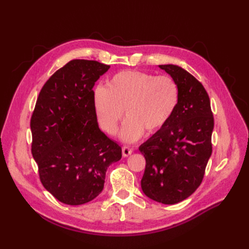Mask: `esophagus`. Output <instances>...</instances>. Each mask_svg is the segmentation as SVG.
Instances as JSON below:
<instances>
[{"label": "esophagus", "instance_id": "obj_1", "mask_svg": "<svg viewBox=\"0 0 249 249\" xmlns=\"http://www.w3.org/2000/svg\"><path fill=\"white\" fill-rule=\"evenodd\" d=\"M133 153V149L129 146H124L123 147V156L124 157H129Z\"/></svg>", "mask_w": 249, "mask_h": 249}]
</instances>
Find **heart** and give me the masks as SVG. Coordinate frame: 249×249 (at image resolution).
<instances>
[{"label":"heart","instance_id":"b5f03b06","mask_svg":"<svg viewBox=\"0 0 249 249\" xmlns=\"http://www.w3.org/2000/svg\"><path fill=\"white\" fill-rule=\"evenodd\" d=\"M179 88L169 76L157 77L139 71L115 73L107 87L94 90L93 103L102 129L115 135L124 115L120 137L125 142L138 140L144 131L154 134L166 125L178 108Z\"/></svg>","mask_w":249,"mask_h":249}]
</instances>
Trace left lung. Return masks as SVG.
<instances>
[{
  "mask_svg": "<svg viewBox=\"0 0 249 249\" xmlns=\"http://www.w3.org/2000/svg\"><path fill=\"white\" fill-rule=\"evenodd\" d=\"M159 67L178 83L179 102L170 122L139 147L146 162L141 188L150 199L175 205L202 182L212 155L214 117L198 80L178 65Z\"/></svg>",
  "mask_w": 249,
  "mask_h": 249,
  "instance_id": "8db88e82",
  "label": "left lung"
}]
</instances>
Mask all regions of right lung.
I'll return each instance as SVG.
<instances>
[{"label": "right lung", "instance_id": "obj_1", "mask_svg": "<svg viewBox=\"0 0 249 249\" xmlns=\"http://www.w3.org/2000/svg\"><path fill=\"white\" fill-rule=\"evenodd\" d=\"M110 65L74 59L41 88L31 117L32 156L40 182L59 201L79 206L103 189L122 147L99 127L92 90Z\"/></svg>", "mask_w": 249, "mask_h": 249}]
</instances>
